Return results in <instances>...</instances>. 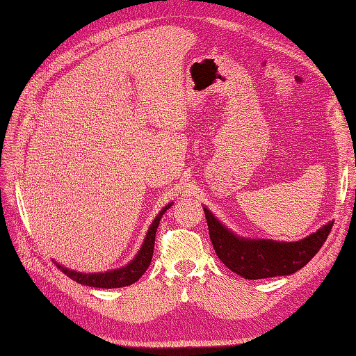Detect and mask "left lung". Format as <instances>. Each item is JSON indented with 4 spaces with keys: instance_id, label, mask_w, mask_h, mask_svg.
I'll list each match as a JSON object with an SVG mask.
<instances>
[{
    "instance_id": "8db88e82",
    "label": "left lung",
    "mask_w": 356,
    "mask_h": 356,
    "mask_svg": "<svg viewBox=\"0 0 356 356\" xmlns=\"http://www.w3.org/2000/svg\"><path fill=\"white\" fill-rule=\"evenodd\" d=\"M203 211L217 257L229 270L245 280L291 275L300 270L321 250L333 227V222H328L316 233L296 242L247 239L223 227L209 209Z\"/></svg>"
}]
</instances>
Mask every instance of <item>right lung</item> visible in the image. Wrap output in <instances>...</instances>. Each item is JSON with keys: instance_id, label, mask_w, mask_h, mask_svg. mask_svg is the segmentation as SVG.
Here are the masks:
<instances>
[{"instance_id": "add662e5", "label": "right lung", "mask_w": 356, "mask_h": 356, "mask_svg": "<svg viewBox=\"0 0 356 356\" xmlns=\"http://www.w3.org/2000/svg\"><path fill=\"white\" fill-rule=\"evenodd\" d=\"M170 207H172V203L167 204V207L162 209L158 216H156V219L153 220L152 227L148 228L147 238H145V241H143L139 253H137L136 258L124 267H120V269H115V270L99 272V273H83V272H74V270L67 269V267L60 266L58 263H56V266H58L68 278H72L73 282L84 284V286H92V288L114 289V288H122V286H129V284L136 283L137 280H139L143 273H145L149 263H152L156 229H158V227H159L162 216H164L165 211Z\"/></svg>"}]
</instances>
